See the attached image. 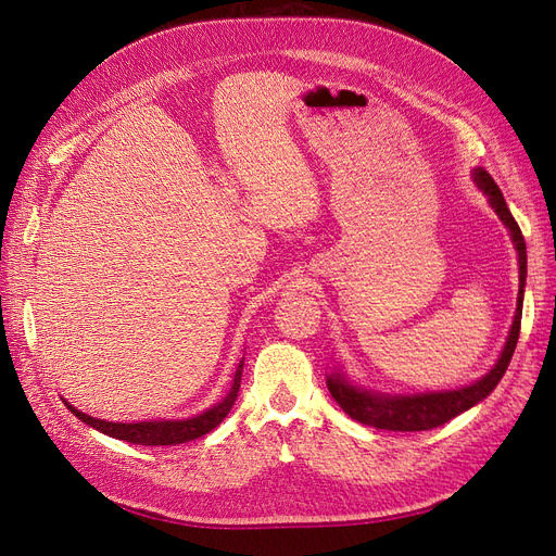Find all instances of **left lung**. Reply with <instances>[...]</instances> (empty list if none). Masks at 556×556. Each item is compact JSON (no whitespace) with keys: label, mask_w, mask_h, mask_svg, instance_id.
I'll return each mask as SVG.
<instances>
[{"label":"left lung","mask_w":556,"mask_h":556,"mask_svg":"<svg viewBox=\"0 0 556 556\" xmlns=\"http://www.w3.org/2000/svg\"><path fill=\"white\" fill-rule=\"evenodd\" d=\"M475 182L488 195V203L497 212L502 224L508 228L514 247L518 251V266H520V290H518V307L514 324H510L506 344L502 355L497 358L495 367L481 376L472 386H465L458 390H442V392H419V394H383V392H369L363 388H355L346 381V376L340 371H332L326 386L332 399L340 404V408L355 421L386 431H429L445 421L454 419L456 415L465 413L468 408L477 406L479 402L491 394L510 363V355L516 351L518 336H520V321H522V296H525V280H527V247L520 226L516 224L514 214H510L504 195L495 180L483 168H475Z\"/></svg>","instance_id":"left-lung-1"}]
</instances>
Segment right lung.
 <instances>
[{
    "instance_id": "1",
    "label": "right lung",
    "mask_w": 556,
    "mask_h": 556,
    "mask_svg": "<svg viewBox=\"0 0 556 556\" xmlns=\"http://www.w3.org/2000/svg\"><path fill=\"white\" fill-rule=\"evenodd\" d=\"M241 371H243V361L237 365L235 371V381L230 386V392L220 399V402L212 408H207L205 413L189 417V419H160V421H104V419H96L91 415H86L77 408H73L68 402V410H73L77 415V419H81L84 425L98 429L104 435L118 438L125 442H131V445H182V442L195 440L205 433H210L212 429H216L220 421L226 419V415L230 413V408L235 406V399L241 386Z\"/></svg>"
}]
</instances>
